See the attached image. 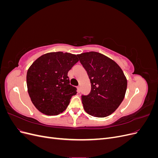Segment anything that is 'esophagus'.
Returning a JSON list of instances; mask_svg holds the SVG:
<instances>
[{"instance_id":"1","label":"esophagus","mask_w":158,"mask_h":158,"mask_svg":"<svg viewBox=\"0 0 158 158\" xmlns=\"http://www.w3.org/2000/svg\"><path fill=\"white\" fill-rule=\"evenodd\" d=\"M77 92H78V93H80V86H78V87H77Z\"/></svg>"}]
</instances>
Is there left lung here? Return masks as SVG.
Segmentation results:
<instances>
[{
	"mask_svg": "<svg viewBox=\"0 0 158 158\" xmlns=\"http://www.w3.org/2000/svg\"><path fill=\"white\" fill-rule=\"evenodd\" d=\"M91 83L88 95H82L84 109L95 117L112 114L125 98L127 80L115 62L102 53L91 51L77 55Z\"/></svg>",
	"mask_w": 158,
	"mask_h": 158,
	"instance_id": "left-lung-1",
	"label": "left lung"
}]
</instances>
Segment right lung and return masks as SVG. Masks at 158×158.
I'll list each match as a JSON object with an SVG mask.
<instances>
[{
    "instance_id": "obj_1",
    "label": "right lung",
    "mask_w": 158,
    "mask_h": 158,
    "mask_svg": "<svg viewBox=\"0 0 158 158\" xmlns=\"http://www.w3.org/2000/svg\"><path fill=\"white\" fill-rule=\"evenodd\" d=\"M77 55L52 52L36 59L27 72V92L39 111L57 115L68 107L76 88L70 84L69 71L78 61Z\"/></svg>"
}]
</instances>
